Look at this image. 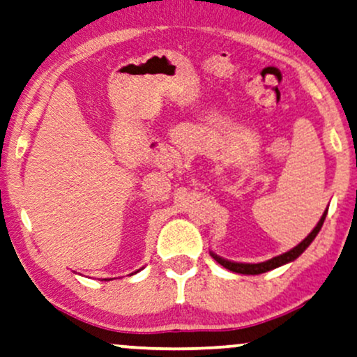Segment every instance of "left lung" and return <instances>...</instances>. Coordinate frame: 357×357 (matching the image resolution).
<instances>
[{
    "label": "left lung",
    "instance_id": "8db88e82",
    "mask_svg": "<svg viewBox=\"0 0 357 357\" xmlns=\"http://www.w3.org/2000/svg\"><path fill=\"white\" fill-rule=\"evenodd\" d=\"M326 213H328V210H326L325 213H323V216L320 218V221H318V225L314 226L312 233H310V234L307 236V238H305V239L302 241V243L298 244V246H295L294 249H290L289 252H284V254H280V256L272 257V259H269V261H266V262H259V264L231 262V261H226V259H223V257L216 256V254H213V252H211V257L215 259V261L218 262V264H221V266L226 267V269H228V271L236 272V274L257 275V274H264V272H267V271L277 269V267L284 266V264H287V262L295 261V259H297V257L300 256V254H302V252L305 251V249H307V248L310 246V244H312V241H313L314 238H317V234L320 233L323 223H325Z\"/></svg>",
    "mask_w": 357,
    "mask_h": 357
}]
</instances>
